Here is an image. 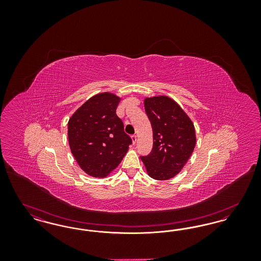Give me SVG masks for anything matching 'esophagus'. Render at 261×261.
<instances>
[{
    "label": "esophagus",
    "instance_id": "esophagus-1",
    "mask_svg": "<svg viewBox=\"0 0 261 261\" xmlns=\"http://www.w3.org/2000/svg\"><path fill=\"white\" fill-rule=\"evenodd\" d=\"M132 143H133V145H135L137 143V137L136 136H132Z\"/></svg>",
    "mask_w": 261,
    "mask_h": 261
}]
</instances>
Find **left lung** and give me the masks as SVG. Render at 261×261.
<instances>
[{"instance_id":"1","label":"left lung","mask_w":261,"mask_h":261,"mask_svg":"<svg viewBox=\"0 0 261 261\" xmlns=\"http://www.w3.org/2000/svg\"><path fill=\"white\" fill-rule=\"evenodd\" d=\"M149 117L153 147L148 156H142L149 177L168 180L179 173L196 146V130L186 112L167 96L144 99Z\"/></svg>"}]
</instances>
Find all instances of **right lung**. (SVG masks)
Listing matches in <instances>:
<instances>
[{
  "mask_svg": "<svg viewBox=\"0 0 261 261\" xmlns=\"http://www.w3.org/2000/svg\"><path fill=\"white\" fill-rule=\"evenodd\" d=\"M120 100L110 92L99 93L86 100L68 120L70 150L80 168L92 177H107L132 144L116 115Z\"/></svg>",
  "mask_w": 261,
  "mask_h": 261,
  "instance_id": "obj_1",
  "label": "right lung"
}]
</instances>
